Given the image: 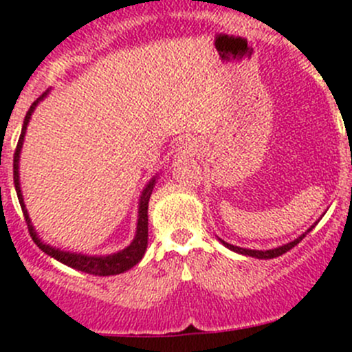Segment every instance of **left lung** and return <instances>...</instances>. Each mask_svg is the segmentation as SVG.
Segmentation results:
<instances>
[{"label":"left lung","mask_w":352,"mask_h":352,"mask_svg":"<svg viewBox=\"0 0 352 352\" xmlns=\"http://www.w3.org/2000/svg\"><path fill=\"white\" fill-rule=\"evenodd\" d=\"M315 225H317V223H315ZM315 225L311 226V228H315ZM311 228H308L307 232L303 233V235H300L296 240H293V242H289V243H286V245H281V247H278V248H271V250H250V248H242V247H236V245L226 243V242H223V240H221V243L225 245V247H228L230 250L239 252V254H242V255H250V257H255V258H274V257H279V255L286 254V252L291 250V248H293L294 245L300 243L301 240L305 239V235H307L308 232H311Z\"/></svg>","instance_id":"8db88e82"}]
</instances>
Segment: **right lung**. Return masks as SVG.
<instances>
[{
    "instance_id": "add662e5",
    "label": "right lung",
    "mask_w": 352,
    "mask_h": 352,
    "mask_svg": "<svg viewBox=\"0 0 352 352\" xmlns=\"http://www.w3.org/2000/svg\"><path fill=\"white\" fill-rule=\"evenodd\" d=\"M45 95H47V91H45L44 95H41V97H38L37 100L30 105V109H28L27 116H25V119H23L22 134H20V140H19V144H16L15 155H13V182H15L16 196H19L20 206H22L25 223H27V226H28V233H30L32 240H34L35 245H37L42 252H45L47 255L54 257L56 261L66 264L67 267L76 269V271L87 272V274H94V276H113V274H120V272H124V271H129L131 267H134V265H136L138 262L143 258L144 252H146V247H148V202H150V196H151V192H153L156 177H153V179L150 180V184L146 186V189H144L143 194H141L140 211H138L136 236H134V240L131 242L129 247H126L124 250L117 252V254L100 255V257H97V255H83V254H74V252H65V250H61V248L51 247V245L42 242V240L37 236V232L34 230V226H32L30 218H28L27 208H25V204H23L22 190H20L19 160H20V151H22L23 136H25V131H27L28 120H30V116H32V112H34V109L37 107V104L45 97Z\"/></svg>"
}]
</instances>
